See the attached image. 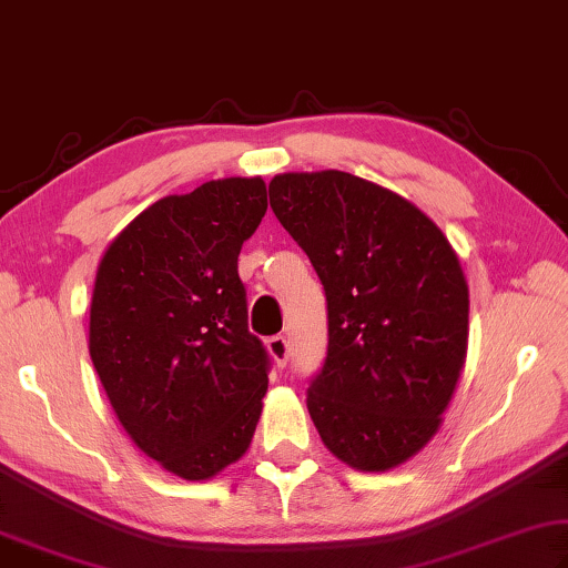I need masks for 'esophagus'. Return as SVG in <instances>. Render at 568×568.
Wrapping results in <instances>:
<instances>
[{"mask_svg":"<svg viewBox=\"0 0 568 568\" xmlns=\"http://www.w3.org/2000/svg\"><path fill=\"white\" fill-rule=\"evenodd\" d=\"M268 346V354H272V359L276 366H286V362H290V342H286V336L276 334L272 336V339L266 342Z\"/></svg>","mask_w":568,"mask_h":568,"instance_id":"34e87169","label":"esophagus"}]
</instances>
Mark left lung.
Wrapping results in <instances>:
<instances>
[{
	"mask_svg": "<svg viewBox=\"0 0 568 568\" xmlns=\"http://www.w3.org/2000/svg\"><path fill=\"white\" fill-rule=\"evenodd\" d=\"M268 204L310 256L329 344L306 409L354 469L404 464L439 429L466 356L469 290L442 229L346 172L278 174Z\"/></svg>",
	"mask_w": 568,
	"mask_h": 568,
	"instance_id": "8db88e82",
	"label": "left lung"
}]
</instances>
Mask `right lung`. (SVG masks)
Instances as JSON below:
<instances>
[{
	"label": "right lung",
	"mask_w": 568,
	"mask_h": 568,
	"mask_svg": "<svg viewBox=\"0 0 568 568\" xmlns=\"http://www.w3.org/2000/svg\"><path fill=\"white\" fill-rule=\"evenodd\" d=\"M264 212L258 176L164 196L109 244L97 272L94 369L139 449L189 481L234 464L262 414L272 356L248 332L236 258Z\"/></svg>",
	"instance_id": "add662e5"
}]
</instances>
